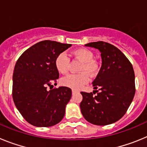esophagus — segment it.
<instances>
[{
	"mask_svg": "<svg viewBox=\"0 0 147 147\" xmlns=\"http://www.w3.org/2000/svg\"><path fill=\"white\" fill-rule=\"evenodd\" d=\"M77 90H72V94H75V93H77Z\"/></svg>",
	"mask_w": 147,
	"mask_h": 147,
	"instance_id": "obj_1",
	"label": "esophagus"
}]
</instances>
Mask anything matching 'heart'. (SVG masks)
I'll return each instance as SVG.
<instances>
[{
	"instance_id": "obj_1",
	"label": "heart",
	"mask_w": 147,
	"mask_h": 147,
	"mask_svg": "<svg viewBox=\"0 0 147 147\" xmlns=\"http://www.w3.org/2000/svg\"><path fill=\"white\" fill-rule=\"evenodd\" d=\"M73 55L82 62L79 71L81 72L78 74H70L62 78L60 82L62 85L74 90H79L82 88L89 81V76H93L96 74L97 67L93 62V54L86 49H79L74 51ZM55 67L58 72L61 74H65L69 69L70 59L67 54L62 52L57 56L55 59Z\"/></svg>"
}]
</instances>
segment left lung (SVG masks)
<instances>
[{"instance_id": "left-lung-1", "label": "left lung", "mask_w": 147, "mask_h": 147, "mask_svg": "<svg viewBox=\"0 0 147 147\" xmlns=\"http://www.w3.org/2000/svg\"><path fill=\"white\" fill-rule=\"evenodd\" d=\"M85 45L99 51L102 63L92 83L93 89L98 90L81 92L82 114L95 125L113 124L124 116L134 98V70L126 56L111 44L98 41Z\"/></svg>"}]
</instances>
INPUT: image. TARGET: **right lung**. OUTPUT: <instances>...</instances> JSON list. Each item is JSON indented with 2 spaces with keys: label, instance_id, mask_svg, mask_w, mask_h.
Returning <instances> with one entry per match:
<instances>
[{
  "label": "right lung",
  "instance_id": "1",
  "mask_svg": "<svg viewBox=\"0 0 147 147\" xmlns=\"http://www.w3.org/2000/svg\"><path fill=\"white\" fill-rule=\"evenodd\" d=\"M71 45L43 40L25 51L15 64L13 100L22 116L35 127H51L64 117L72 95L71 88L51 87L59 78L56 57Z\"/></svg>",
  "mask_w": 147,
  "mask_h": 147
}]
</instances>
